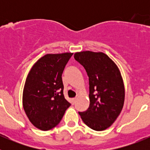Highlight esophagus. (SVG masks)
<instances>
[{
    "instance_id": "esophagus-1",
    "label": "esophagus",
    "mask_w": 150,
    "mask_h": 150,
    "mask_svg": "<svg viewBox=\"0 0 150 150\" xmlns=\"http://www.w3.org/2000/svg\"><path fill=\"white\" fill-rule=\"evenodd\" d=\"M76 98H74L72 99V104H75V103H76Z\"/></svg>"
}]
</instances>
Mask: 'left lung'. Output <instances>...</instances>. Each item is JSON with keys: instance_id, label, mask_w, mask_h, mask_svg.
<instances>
[{"instance_id": "obj_1", "label": "left lung", "mask_w": 150, "mask_h": 150, "mask_svg": "<svg viewBox=\"0 0 150 150\" xmlns=\"http://www.w3.org/2000/svg\"><path fill=\"white\" fill-rule=\"evenodd\" d=\"M74 59L84 67L89 82L90 104L79 112L83 122L95 131H104L116 121L125 100V87L120 71L104 52L83 51Z\"/></svg>"}]
</instances>
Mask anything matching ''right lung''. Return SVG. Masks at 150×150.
I'll return each mask as SVG.
<instances>
[{"label":"right lung","instance_id":"add662e5","mask_svg":"<svg viewBox=\"0 0 150 150\" xmlns=\"http://www.w3.org/2000/svg\"><path fill=\"white\" fill-rule=\"evenodd\" d=\"M73 53L46 54L29 71L22 95V104L30 122L42 131L60 122L71 104L64 98L62 75Z\"/></svg>","mask_w":150,"mask_h":150}]
</instances>
